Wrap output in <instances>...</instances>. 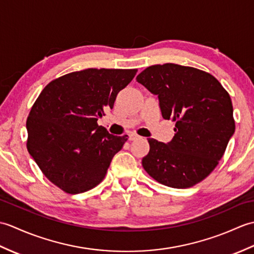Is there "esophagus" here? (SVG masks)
<instances>
[{"instance_id": "esophagus-1", "label": "esophagus", "mask_w": 254, "mask_h": 254, "mask_svg": "<svg viewBox=\"0 0 254 254\" xmlns=\"http://www.w3.org/2000/svg\"><path fill=\"white\" fill-rule=\"evenodd\" d=\"M137 138H139L137 134H135V133L128 134V139H130V141H135V139H137Z\"/></svg>"}]
</instances>
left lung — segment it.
Returning <instances> with one entry per match:
<instances>
[{"instance_id":"left-lung-1","label":"left lung","mask_w":254,"mask_h":254,"mask_svg":"<svg viewBox=\"0 0 254 254\" xmlns=\"http://www.w3.org/2000/svg\"><path fill=\"white\" fill-rule=\"evenodd\" d=\"M136 80L158 96L163 118L176 122L169 143L147 138L143 168L167 187L195 186L218 165L235 133L229 94L209 73L174 63L148 66Z\"/></svg>"}]
</instances>
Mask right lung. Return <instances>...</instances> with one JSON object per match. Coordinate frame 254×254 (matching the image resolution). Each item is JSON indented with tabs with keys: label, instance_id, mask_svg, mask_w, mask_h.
Masks as SVG:
<instances>
[{
	"label": "right lung",
	"instance_id": "right-lung-1",
	"mask_svg": "<svg viewBox=\"0 0 254 254\" xmlns=\"http://www.w3.org/2000/svg\"><path fill=\"white\" fill-rule=\"evenodd\" d=\"M136 68H87L48 84L27 118V149L48 180L69 194L83 193L104 180L127 135L98 126Z\"/></svg>",
	"mask_w": 254,
	"mask_h": 254
}]
</instances>
